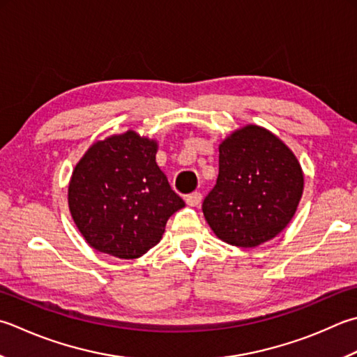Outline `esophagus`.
<instances>
[{"label":"esophagus","instance_id":"34e87169","mask_svg":"<svg viewBox=\"0 0 357 357\" xmlns=\"http://www.w3.org/2000/svg\"><path fill=\"white\" fill-rule=\"evenodd\" d=\"M201 199H202L201 192H193V193L187 195V197H185V202H187V204H188V206H193V207L199 206V204H201Z\"/></svg>","mask_w":357,"mask_h":357}]
</instances>
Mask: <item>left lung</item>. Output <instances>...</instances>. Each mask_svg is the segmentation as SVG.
Wrapping results in <instances>:
<instances>
[{
	"label": "left lung",
	"mask_w": 357,
	"mask_h": 357,
	"mask_svg": "<svg viewBox=\"0 0 357 357\" xmlns=\"http://www.w3.org/2000/svg\"><path fill=\"white\" fill-rule=\"evenodd\" d=\"M302 192L294 153L268 130L248 125L221 142L218 178L202 213L220 240L255 248L288 226Z\"/></svg>",
	"instance_id": "1"
}]
</instances>
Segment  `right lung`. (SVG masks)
Listing matches in <instances>:
<instances>
[{
  "label": "right lung",
  "instance_id": "add662e5",
  "mask_svg": "<svg viewBox=\"0 0 357 357\" xmlns=\"http://www.w3.org/2000/svg\"><path fill=\"white\" fill-rule=\"evenodd\" d=\"M156 151L155 141L127 131L94 144L75 165L69 211L91 248L125 260L141 257L185 206L158 167Z\"/></svg>",
  "mask_w": 357,
  "mask_h": 357
}]
</instances>
